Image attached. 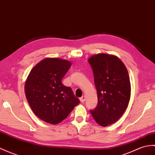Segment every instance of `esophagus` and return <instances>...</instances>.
Instances as JSON below:
<instances>
[{"mask_svg":"<svg viewBox=\"0 0 155 155\" xmlns=\"http://www.w3.org/2000/svg\"><path fill=\"white\" fill-rule=\"evenodd\" d=\"M85 100H86V96H82V97H81V98H80V101H81L82 103L84 102Z\"/></svg>","mask_w":155,"mask_h":155,"instance_id":"esophagus-1","label":"esophagus"}]
</instances>
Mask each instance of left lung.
Segmentation results:
<instances>
[{
  "instance_id": "left-lung-1",
  "label": "left lung",
  "mask_w": 155,
  "mask_h": 155,
  "mask_svg": "<svg viewBox=\"0 0 155 155\" xmlns=\"http://www.w3.org/2000/svg\"><path fill=\"white\" fill-rule=\"evenodd\" d=\"M88 61L98 95V105L90 111L97 123L105 127L117 121L127 109L131 95L128 71L114 55L97 54Z\"/></svg>"
}]
</instances>
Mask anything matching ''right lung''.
<instances>
[{"label":"right lung","mask_w":155,"mask_h":155,"mask_svg":"<svg viewBox=\"0 0 155 155\" xmlns=\"http://www.w3.org/2000/svg\"><path fill=\"white\" fill-rule=\"evenodd\" d=\"M71 66V63L66 60L47 58L38 63L28 75L25 93L29 105L47 123H60L80 103L72 89L61 82Z\"/></svg>","instance_id":"add662e5"}]
</instances>
